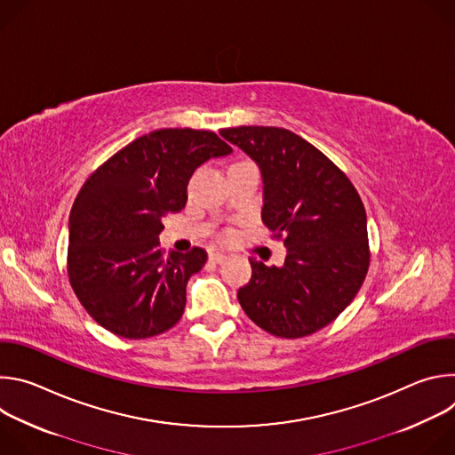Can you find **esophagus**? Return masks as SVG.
<instances>
[{
  "instance_id": "1",
  "label": "esophagus",
  "mask_w": 455,
  "mask_h": 455,
  "mask_svg": "<svg viewBox=\"0 0 455 455\" xmlns=\"http://www.w3.org/2000/svg\"><path fill=\"white\" fill-rule=\"evenodd\" d=\"M209 259L212 263H225L227 259H228V255L227 253H223V251H211V255H209Z\"/></svg>"
}]
</instances>
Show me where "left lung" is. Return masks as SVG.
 Returning a JSON list of instances; mask_svg holds the SVG:
<instances>
[{
    "label": "left lung",
    "mask_w": 455,
    "mask_h": 455,
    "mask_svg": "<svg viewBox=\"0 0 455 455\" xmlns=\"http://www.w3.org/2000/svg\"><path fill=\"white\" fill-rule=\"evenodd\" d=\"M220 135L259 165L263 221L286 246L283 267L250 257L251 279L239 288V304L275 337H307L351 304L367 275L363 204L326 155L288 129L241 125Z\"/></svg>",
    "instance_id": "left-lung-1"
}]
</instances>
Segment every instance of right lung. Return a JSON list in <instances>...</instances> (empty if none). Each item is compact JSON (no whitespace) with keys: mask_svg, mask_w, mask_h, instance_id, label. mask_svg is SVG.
I'll return each instance as SVG.
<instances>
[{"mask_svg":"<svg viewBox=\"0 0 455 455\" xmlns=\"http://www.w3.org/2000/svg\"><path fill=\"white\" fill-rule=\"evenodd\" d=\"M232 148L204 129H158L127 144L83 185L70 214V284L102 328L149 339L181 318L187 283L207 263L204 248H160L162 220L187 204L202 164Z\"/></svg>","mask_w":455,"mask_h":455,"instance_id":"right-lung-1","label":"right lung"}]
</instances>
